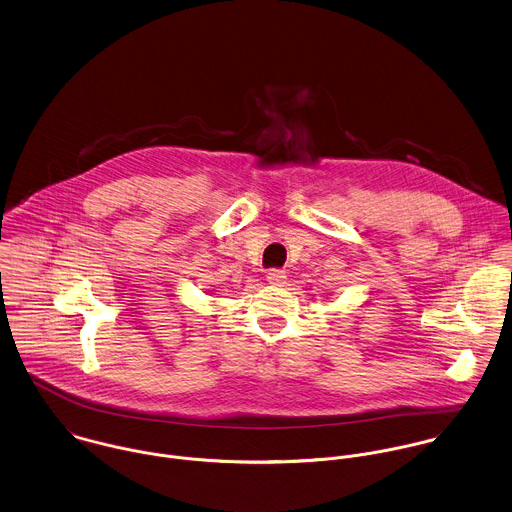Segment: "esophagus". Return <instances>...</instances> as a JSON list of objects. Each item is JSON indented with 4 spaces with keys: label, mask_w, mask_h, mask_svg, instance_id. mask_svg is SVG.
I'll use <instances>...</instances> for the list:
<instances>
[{
    "label": "esophagus",
    "mask_w": 512,
    "mask_h": 512,
    "mask_svg": "<svg viewBox=\"0 0 512 512\" xmlns=\"http://www.w3.org/2000/svg\"><path fill=\"white\" fill-rule=\"evenodd\" d=\"M285 279H287V273L283 269H269L267 271V281L271 285H281Z\"/></svg>",
    "instance_id": "obj_1"
}]
</instances>
